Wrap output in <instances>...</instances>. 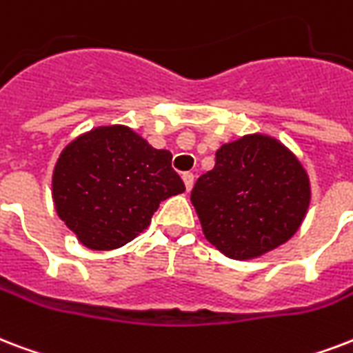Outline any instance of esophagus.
I'll return each mask as SVG.
<instances>
[{
	"mask_svg": "<svg viewBox=\"0 0 353 353\" xmlns=\"http://www.w3.org/2000/svg\"><path fill=\"white\" fill-rule=\"evenodd\" d=\"M183 183H185V188H187V190H190V188H192V185H194V176H192L190 172H185V174H183Z\"/></svg>",
	"mask_w": 353,
	"mask_h": 353,
	"instance_id": "34e87169",
	"label": "esophagus"
}]
</instances>
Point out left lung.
<instances>
[{
  "mask_svg": "<svg viewBox=\"0 0 353 353\" xmlns=\"http://www.w3.org/2000/svg\"><path fill=\"white\" fill-rule=\"evenodd\" d=\"M190 201L214 248L255 259L300 230L311 181L300 159L270 134H244L216 150L214 168L198 177Z\"/></svg>",
  "mask_w": 353,
  "mask_h": 353,
  "instance_id": "obj_1",
  "label": "left lung"
}]
</instances>
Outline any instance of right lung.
Here are the masks:
<instances>
[{
  "mask_svg": "<svg viewBox=\"0 0 353 353\" xmlns=\"http://www.w3.org/2000/svg\"><path fill=\"white\" fill-rule=\"evenodd\" d=\"M185 192L172 153L128 125H98L59 155L51 196L59 219L90 250H117L141 235L159 203Z\"/></svg>",
  "mask_w": 353,
  "mask_h": 353,
  "instance_id": "right-lung-1",
  "label": "right lung"
}]
</instances>
